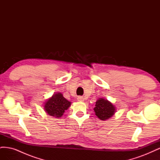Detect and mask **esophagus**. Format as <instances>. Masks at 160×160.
<instances>
[{"label":"esophagus","instance_id":"1","mask_svg":"<svg viewBox=\"0 0 160 160\" xmlns=\"http://www.w3.org/2000/svg\"><path fill=\"white\" fill-rule=\"evenodd\" d=\"M77 100L79 101H84V98L82 96H79L78 98H77Z\"/></svg>","mask_w":160,"mask_h":160}]
</instances>
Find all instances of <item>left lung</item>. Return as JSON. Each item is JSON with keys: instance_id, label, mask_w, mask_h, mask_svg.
<instances>
[{"instance_id": "1", "label": "left lung", "mask_w": 160, "mask_h": 160, "mask_svg": "<svg viewBox=\"0 0 160 160\" xmlns=\"http://www.w3.org/2000/svg\"><path fill=\"white\" fill-rule=\"evenodd\" d=\"M93 110L97 117L101 120L105 121L113 117L116 112V107L109 101L99 98L95 102Z\"/></svg>"}]
</instances>
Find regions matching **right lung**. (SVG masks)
Returning <instances> with one entry per match:
<instances>
[{
	"label": "right lung",
	"mask_w": 160,
	"mask_h": 160,
	"mask_svg": "<svg viewBox=\"0 0 160 160\" xmlns=\"http://www.w3.org/2000/svg\"><path fill=\"white\" fill-rule=\"evenodd\" d=\"M71 105V101L66 99L60 92L55 93L44 103L45 112L55 118L62 117L64 112Z\"/></svg>",
	"instance_id": "obj_1"
}]
</instances>
